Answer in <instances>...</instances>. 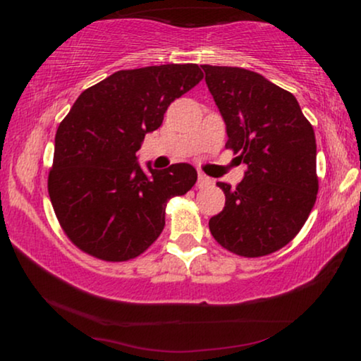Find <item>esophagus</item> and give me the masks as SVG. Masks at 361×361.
Instances as JSON below:
<instances>
[{"label":"esophagus","mask_w":361,"mask_h":361,"mask_svg":"<svg viewBox=\"0 0 361 361\" xmlns=\"http://www.w3.org/2000/svg\"><path fill=\"white\" fill-rule=\"evenodd\" d=\"M209 184H212L210 177H207L205 174L199 172V176H197V187H207Z\"/></svg>","instance_id":"1"}]
</instances>
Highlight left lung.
<instances>
[{"instance_id":"1","label":"left lung","mask_w":361,"mask_h":361,"mask_svg":"<svg viewBox=\"0 0 361 361\" xmlns=\"http://www.w3.org/2000/svg\"><path fill=\"white\" fill-rule=\"evenodd\" d=\"M205 83L226 125V147L246 164L235 189L216 182L225 207L210 233L231 253L256 258L289 243L317 199L314 128L293 93L261 73L202 66Z\"/></svg>"}]
</instances>
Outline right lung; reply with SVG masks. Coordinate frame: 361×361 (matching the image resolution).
<instances>
[{
    "mask_svg": "<svg viewBox=\"0 0 361 361\" xmlns=\"http://www.w3.org/2000/svg\"><path fill=\"white\" fill-rule=\"evenodd\" d=\"M197 63L111 73L77 98L59 126L49 197L73 245L105 261L136 258L164 230L166 202L197 180L187 162L147 172L136 152L172 102L202 80Z\"/></svg>",
    "mask_w": 361,
    "mask_h": 361,
    "instance_id": "1",
    "label": "right lung"
}]
</instances>
